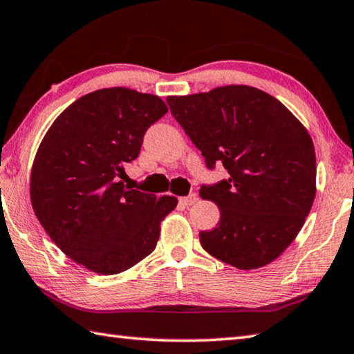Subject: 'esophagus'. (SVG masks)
I'll list each match as a JSON object with an SVG mask.
<instances>
[{"label":"esophagus","mask_w":354,"mask_h":354,"mask_svg":"<svg viewBox=\"0 0 354 354\" xmlns=\"http://www.w3.org/2000/svg\"><path fill=\"white\" fill-rule=\"evenodd\" d=\"M178 202H180V205H183V206H191L192 203L197 202V196L196 194H189V196H186V197H180Z\"/></svg>","instance_id":"obj_1"}]
</instances>
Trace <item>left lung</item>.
<instances>
[{
  "instance_id": "left-lung-1",
  "label": "left lung",
  "mask_w": 354,
  "mask_h": 354,
  "mask_svg": "<svg viewBox=\"0 0 354 354\" xmlns=\"http://www.w3.org/2000/svg\"><path fill=\"white\" fill-rule=\"evenodd\" d=\"M166 103L206 168L222 163L230 174L200 188L220 209L216 228L200 232L203 250L239 270L268 265L296 239L316 196L310 134L279 100L251 86Z\"/></svg>"
}]
</instances>
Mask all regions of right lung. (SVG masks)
<instances>
[{"label": "right lung", "mask_w": 354, "mask_h": 354, "mask_svg": "<svg viewBox=\"0 0 354 354\" xmlns=\"http://www.w3.org/2000/svg\"><path fill=\"white\" fill-rule=\"evenodd\" d=\"M166 112L157 95L108 88L78 98L52 123L33 160L30 200L73 262L111 276L154 251L160 222L177 198L128 188L122 178L146 131Z\"/></svg>", "instance_id": "right-lung-1"}]
</instances>
